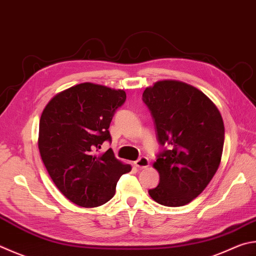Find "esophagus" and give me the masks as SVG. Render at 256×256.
Masks as SVG:
<instances>
[{"label":"esophagus","mask_w":256,"mask_h":256,"mask_svg":"<svg viewBox=\"0 0 256 256\" xmlns=\"http://www.w3.org/2000/svg\"><path fill=\"white\" fill-rule=\"evenodd\" d=\"M134 164H136L138 168H146L148 166V159L146 156H141L138 158L136 161H134Z\"/></svg>","instance_id":"1"}]
</instances>
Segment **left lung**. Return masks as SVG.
Listing matches in <instances>:
<instances>
[{"instance_id":"left-lung-1","label":"left lung","mask_w":256,"mask_h":256,"mask_svg":"<svg viewBox=\"0 0 256 256\" xmlns=\"http://www.w3.org/2000/svg\"><path fill=\"white\" fill-rule=\"evenodd\" d=\"M162 146L153 166L160 182L153 200L180 207L194 200L220 166L225 128L220 110L197 88L176 80L158 82L142 95Z\"/></svg>"}]
</instances>
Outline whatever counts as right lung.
<instances>
[{"label":"right lung","instance_id":"1","mask_svg":"<svg viewBox=\"0 0 256 256\" xmlns=\"http://www.w3.org/2000/svg\"><path fill=\"white\" fill-rule=\"evenodd\" d=\"M125 100L124 90L84 82L56 95L41 114V159L60 192L78 206L108 202L120 176L131 171L112 148L95 153L105 141L112 142L110 124Z\"/></svg>","mask_w":256,"mask_h":256}]
</instances>
